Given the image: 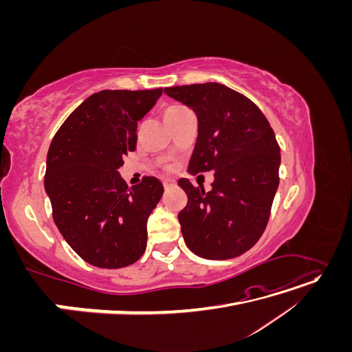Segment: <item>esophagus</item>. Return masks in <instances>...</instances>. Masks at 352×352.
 Returning <instances> with one entry per match:
<instances>
[{"label": "esophagus", "instance_id": "1", "mask_svg": "<svg viewBox=\"0 0 352 352\" xmlns=\"http://www.w3.org/2000/svg\"><path fill=\"white\" fill-rule=\"evenodd\" d=\"M163 185H164L166 189H172V188L176 186V182L172 179H163Z\"/></svg>", "mask_w": 352, "mask_h": 352}]
</instances>
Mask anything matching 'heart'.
I'll use <instances>...</instances> for the list:
<instances>
[{"label": "heart", "instance_id": "1", "mask_svg": "<svg viewBox=\"0 0 352 352\" xmlns=\"http://www.w3.org/2000/svg\"><path fill=\"white\" fill-rule=\"evenodd\" d=\"M185 110H186V109H184V107H170V109H167V110H166L164 117H166V116L176 114V113H180V111H185Z\"/></svg>", "mask_w": 352, "mask_h": 352}]
</instances>
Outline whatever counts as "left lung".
I'll use <instances>...</instances> for the list:
<instances>
[{
  "instance_id": "8db88e82",
  "label": "left lung",
  "mask_w": 352,
  "mask_h": 352,
  "mask_svg": "<svg viewBox=\"0 0 352 352\" xmlns=\"http://www.w3.org/2000/svg\"><path fill=\"white\" fill-rule=\"evenodd\" d=\"M197 114L198 138L188 172H214L211 190L188 179L179 212L188 248L207 260H228L252 248L267 226L279 186L280 148L270 123L245 95L208 82L164 88Z\"/></svg>"
}]
</instances>
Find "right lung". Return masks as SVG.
<instances>
[{"label":"right lung","mask_w":352,"mask_h":352,"mask_svg":"<svg viewBox=\"0 0 352 352\" xmlns=\"http://www.w3.org/2000/svg\"><path fill=\"white\" fill-rule=\"evenodd\" d=\"M162 94L163 88L92 94L51 141L44 185L52 219L72 250L97 267H126L146 248V220L163 184L144 177L129 188L119 168L136 148L138 122Z\"/></svg>","instance_id":"right-lung-1"}]
</instances>
